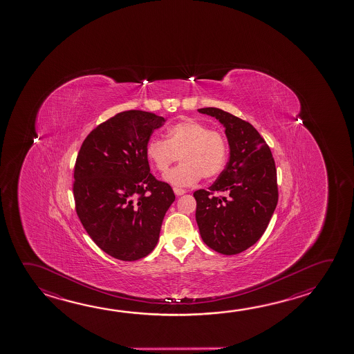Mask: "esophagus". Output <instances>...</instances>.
<instances>
[{
    "mask_svg": "<svg viewBox=\"0 0 354 354\" xmlns=\"http://www.w3.org/2000/svg\"><path fill=\"white\" fill-rule=\"evenodd\" d=\"M174 192L176 196H181V195H184L185 194V189H181V187H174Z\"/></svg>",
    "mask_w": 354,
    "mask_h": 354,
    "instance_id": "1",
    "label": "esophagus"
}]
</instances>
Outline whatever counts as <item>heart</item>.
I'll return each mask as SVG.
<instances>
[{"label":"heart","mask_w":354,"mask_h":354,"mask_svg":"<svg viewBox=\"0 0 354 354\" xmlns=\"http://www.w3.org/2000/svg\"><path fill=\"white\" fill-rule=\"evenodd\" d=\"M167 139L151 138L147 144V156L159 173H167L178 159L179 167L165 179L175 186L196 184L201 176L214 179L221 174L227 162V142L220 131H210L204 123L185 119L169 127Z\"/></svg>","instance_id":"b5f03b06"}]
</instances>
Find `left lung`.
I'll return each instance as SVG.
<instances>
[{
  "instance_id": "left-lung-1",
  "label": "left lung",
  "mask_w": 354,
  "mask_h": 354,
  "mask_svg": "<svg viewBox=\"0 0 354 354\" xmlns=\"http://www.w3.org/2000/svg\"><path fill=\"white\" fill-rule=\"evenodd\" d=\"M198 111L225 127L230 145L229 162L216 181L194 192L200 235L218 254H240L260 240L279 201L272 153L246 120L212 106Z\"/></svg>"
}]
</instances>
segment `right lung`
Masks as SVG:
<instances>
[{"label": "right lung", "mask_w": 354, "mask_h": 354, "mask_svg": "<svg viewBox=\"0 0 354 354\" xmlns=\"http://www.w3.org/2000/svg\"><path fill=\"white\" fill-rule=\"evenodd\" d=\"M165 119L154 113H118L94 128L75 165V211L98 248L114 259L136 261L158 243L175 195L150 173L147 144Z\"/></svg>", "instance_id": "add662e5"}]
</instances>
